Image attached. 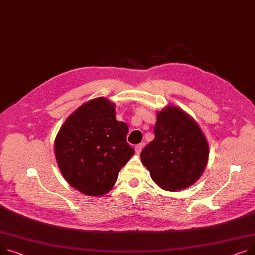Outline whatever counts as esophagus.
Listing matches in <instances>:
<instances>
[{
	"mask_svg": "<svg viewBox=\"0 0 255 255\" xmlns=\"http://www.w3.org/2000/svg\"><path fill=\"white\" fill-rule=\"evenodd\" d=\"M142 147H143V144H142V143H139V144H137V145H135V152H136V154L139 155L141 149H142Z\"/></svg>",
	"mask_w": 255,
	"mask_h": 255,
	"instance_id": "34e87169",
	"label": "esophagus"
}]
</instances>
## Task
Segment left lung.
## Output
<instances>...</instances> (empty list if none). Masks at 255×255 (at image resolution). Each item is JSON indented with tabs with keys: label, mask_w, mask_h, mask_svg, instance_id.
I'll list each match as a JSON object with an SVG mask.
<instances>
[{
	"label": "left lung",
	"mask_w": 255,
	"mask_h": 255,
	"mask_svg": "<svg viewBox=\"0 0 255 255\" xmlns=\"http://www.w3.org/2000/svg\"><path fill=\"white\" fill-rule=\"evenodd\" d=\"M209 144L198 123L176 106L157 113L155 138L140 154L141 163L161 189L177 192L193 185L204 172Z\"/></svg>",
	"instance_id": "obj_1"
}]
</instances>
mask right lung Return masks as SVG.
<instances>
[{
    "mask_svg": "<svg viewBox=\"0 0 255 255\" xmlns=\"http://www.w3.org/2000/svg\"><path fill=\"white\" fill-rule=\"evenodd\" d=\"M127 133V124L117 121L116 105L106 97L83 104L67 117L54 141L64 179L87 196L109 193L134 155Z\"/></svg>",
    "mask_w": 255,
    "mask_h": 255,
    "instance_id": "right-lung-1",
    "label": "right lung"
}]
</instances>
